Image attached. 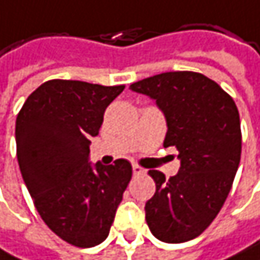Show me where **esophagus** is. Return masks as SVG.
Masks as SVG:
<instances>
[{
	"label": "esophagus",
	"instance_id": "esophagus-1",
	"mask_svg": "<svg viewBox=\"0 0 260 260\" xmlns=\"http://www.w3.org/2000/svg\"><path fill=\"white\" fill-rule=\"evenodd\" d=\"M133 172H134V175H143L146 171L143 168H140L139 165H133Z\"/></svg>",
	"mask_w": 260,
	"mask_h": 260
}]
</instances>
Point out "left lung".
Masks as SVG:
<instances>
[{
  "instance_id": "8db88e82",
  "label": "left lung",
  "mask_w": 260,
  "mask_h": 260,
  "mask_svg": "<svg viewBox=\"0 0 260 260\" xmlns=\"http://www.w3.org/2000/svg\"><path fill=\"white\" fill-rule=\"evenodd\" d=\"M165 114V148L178 149L180 171L166 180L149 171L157 190L146 203L152 235L168 244L200 236L216 218L241 161V120L233 99L212 79L193 71L161 73L133 83Z\"/></svg>"
}]
</instances>
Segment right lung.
<instances>
[{"instance_id":"add662e5","label":"right lung","mask_w":260,"mask_h":260,"mask_svg":"<svg viewBox=\"0 0 260 260\" xmlns=\"http://www.w3.org/2000/svg\"><path fill=\"white\" fill-rule=\"evenodd\" d=\"M124 89L80 80H48L16 117V155L22 180L44 222L65 242H103L133 177L127 160L89 163L106 106Z\"/></svg>"}]
</instances>
